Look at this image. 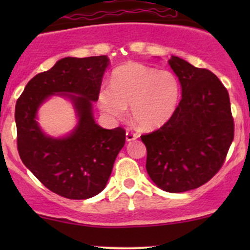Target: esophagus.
<instances>
[{"instance_id":"obj_1","label":"esophagus","mask_w":250,"mask_h":250,"mask_svg":"<svg viewBox=\"0 0 250 250\" xmlns=\"http://www.w3.org/2000/svg\"><path fill=\"white\" fill-rule=\"evenodd\" d=\"M137 137H139V135L133 133V131H129L128 130L127 133H125V140H127L128 142L129 141H134V140H136Z\"/></svg>"}]
</instances>
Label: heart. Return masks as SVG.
I'll list each match as a JSON object with an SVG mask.
<instances>
[{
	"mask_svg": "<svg viewBox=\"0 0 250 250\" xmlns=\"http://www.w3.org/2000/svg\"><path fill=\"white\" fill-rule=\"evenodd\" d=\"M180 99L181 83L173 71L130 62L113 70L110 87L100 89L97 104L103 114L117 120L125 119L130 105L135 125L153 130L174 116Z\"/></svg>",
	"mask_w": 250,
	"mask_h": 250,
	"instance_id": "heart-1",
	"label": "heart"
}]
</instances>
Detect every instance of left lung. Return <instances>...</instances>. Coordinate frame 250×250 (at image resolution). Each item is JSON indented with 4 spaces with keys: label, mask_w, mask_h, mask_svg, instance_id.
Masks as SVG:
<instances>
[{
    "label": "left lung",
    "mask_w": 250,
    "mask_h": 250,
    "mask_svg": "<svg viewBox=\"0 0 250 250\" xmlns=\"http://www.w3.org/2000/svg\"><path fill=\"white\" fill-rule=\"evenodd\" d=\"M169 65L179 77L182 99L169 121L142 135L148 175L168 193H182L214 176L234 140L228 91L208 69L171 56Z\"/></svg>",
    "instance_id": "8db88e82"
}]
</instances>
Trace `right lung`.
Returning <instances> with one entry per match:
<instances>
[{"mask_svg":"<svg viewBox=\"0 0 250 250\" xmlns=\"http://www.w3.org/2000/svg\"><path fill=\"white\" fill-rule=\"evenodd\" d=\"M108 65L105 55L64 57L34 76L16 102L22 162L49 190L67 199L85 200L101 193L125 146V129L100 127L93 115ZM51 96L68 98L76 110L78 125L65 137H49L37 122V111Z\"/></svg>","mask_w":250,"mask_h":250,"instance_id":"right-lung-1","label":"right lung"}]
</instances>
